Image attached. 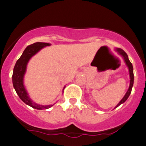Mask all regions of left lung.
Returning a JSON list of instances; mask_svg holds the SVG:
<instances>
[{"mask_svg": "<svg viewBox=\"0 0 146 146\" xmlns=\"http://www.w3.org/2000/svg\"><path fill=\"white\" fill-rule=\"evenodd\" d=\"M116 51L118 52V53L120 55H121L122 57L123 58V59H124L125 62V64H127V66L128 67V69H129V76H130V84H129V89L127 90V93L125 94V95L124 96V97L123 98L122 100H121V101H120L119 104H118L117 106L114 107V108H117L118 106H119L120 105L122 104L123 103H124L125 101L127 100V98H128L131 92V90H132V87L133 86V82H134V75H133V65H132V63L130 62V60H129V58H128V56H127V53L125 52L122 50L121 48H116Z\"/></svg>", "mask_w": 146, "mask_h": 146, "instance_id": "1", "label": "left lung"}]
</instances>
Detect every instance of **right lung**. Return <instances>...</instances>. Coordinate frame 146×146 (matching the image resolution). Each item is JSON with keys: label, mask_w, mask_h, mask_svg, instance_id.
<instances>
[{"label": "right lung", "mask_w": 146, "mask_h": 146, "mask_svg": "<svg viewBox=\"0 0 146 146\" xmlns=\"http://www.w3.org/2000/svg\"><path fill=\"white\" fill-rule=\"evenodd\" d=\"M47 46H50V44L45 43V42H36V43L27 46L25 50L23 51V54L16 62L12 76L13 87L20 99L28 106L38 110L48 109L54 104L44 106V105L36 104V102H33L32 99L29 98L23 85V77L25 71H26L27 64L28 63L29 59L42 48Z\"/></svg>", "instance_id": "add662e5"}]
</instances>
